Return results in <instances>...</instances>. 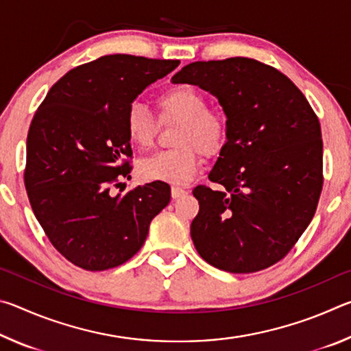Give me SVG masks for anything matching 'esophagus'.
Segmentation results:
<instances>
[{
  "instance_id": "1",
  "label": "esophagus",
  "mask_w": 351,
  "mask_h": 351,
  "mask_svg": "<svg viewBox=\"0 0 351 351\" xmlns=\"http://www.w3.org/2000/svg\"><path fill=\"white\" fill-rule=\"evenodd\" d=\"M187 193H189V190L184 189V187H180V186L171 187V197H173L175 199L176 198H181V197H184V195H187Z\"/></svg>"
}]
</instances>
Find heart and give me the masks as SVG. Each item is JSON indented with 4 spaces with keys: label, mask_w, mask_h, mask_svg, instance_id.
Listing matches in <instances>:
<instances>
[{
    "label": "heart",
    "mask_w": 351,
    "mask_h": 351,
    "mask_svg": "<svg viewBox=\"0 0 351 351\" xmlns=\"http://www.w3.org/2000/svg\"><path fill=\"white\" fill-rule=\"evenodd\" d=\"M161 121H180L175 142L180 147L145 158L139 171L145 180L186 184L197 173L201 152L215 156L229 138V122L221 111L207 108L203 91L192 85H175L156 97ZM125 133L134 145L148 148L158 134V121L144 105L133 102L125 111Z\"/></svg>",
    "instance_id": "1"
}]
</instances>
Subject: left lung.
<instances>
[{
  "instance_id": "left-lung-1",
  "label": "left lung",
  "mask_w": 351,
  "mask_h": 351,
  "mask_svg": "<svg viewBox=\"0 0 351 351\" xmlns=\"http://www.w3.org/2000/svg\"><path fill=\"white\" fill-rule=\"evenodd\" d=\"M171 80L210 91L229 122L209 173L223 187L193 189L195 247L234 274L269 268L287 257L317 209L324 144L316 112L287 75L254 58L195 62Z\"/></svg>"
}]
</instances>
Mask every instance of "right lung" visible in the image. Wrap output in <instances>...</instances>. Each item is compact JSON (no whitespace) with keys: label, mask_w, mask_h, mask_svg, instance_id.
I'll return each instance as SVG.
<instances>
[{"label":"right lung","mask_w":351,"mask_h":351,"mask_svg":"<svg viewBox=\"0 0 351 351\" xmlns=\"http://www.w3.org/2000/svg\"><path fill=\"white\" fill-rule=\"evenodd\" d=\"M180 60L127 54L79 64L56 82L27 132L25 186L45 234L71 263L105 271L144 245L152 219L170 203L153 181L114 193L130 180L128 105Z\"/></svg>","instance_id":"obj_1"}]
</instances>
